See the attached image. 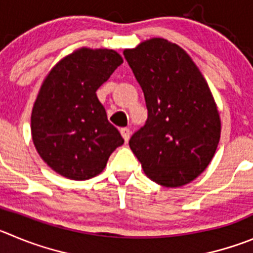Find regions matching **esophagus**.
<instances>
[{"label":"esophagus","instance_id":"obj_1","mask_svg":"<svg viewBox=\"0 0 253 253\" xmlns=\"http://www.w3.org/2000/svg\"><path fill=\"white\" fill-rule=\"evenodd\" d=\"M120 131H121V134H122V137H124L125 142H128L129 136H131V131H129V128H127V127H122Z\"/></svg>","mask_w":253,"mask_h":253}]
</instances>
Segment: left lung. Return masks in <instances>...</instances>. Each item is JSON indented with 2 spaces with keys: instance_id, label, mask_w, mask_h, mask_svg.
<instances>
[{
  "instance_id": "1",
  "label": "left lung",
  "mask_w": 253,
  "mask_h": 253,
  "mask_svg": "<svg viewBox=\"0 0 253 253\" xmlns=\"http://www.w3.org/2000/svg\"><path fill=\"white\" fill-rule=\"evenodd\" d=\"M124 56L147 107V121L129 147L153 182L187 185L209 166L221 134L209 84L190 56L167 40H148Z\"/></svg>"
}]
</instances>
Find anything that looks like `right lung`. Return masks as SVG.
I'll use <instances>...</instances> for the list:
<instances>
[{"label":"right lung","mask_w":253,"mask_h":253,"mask_svg":"<svg viewBox=\"0 0 253 253\" xmlns=\"http://www.w3.org/2000/svg\"><path fill=\"white\" fill-rule=\"evenodd\" d=\"M122 62L112 49L81 48L44 80L31 116L32 140L42 160L61 176L75 181L97 176L124 145L96 94Z\"/></svg>","instance_id":"right-lung-1"}]
</instances>
